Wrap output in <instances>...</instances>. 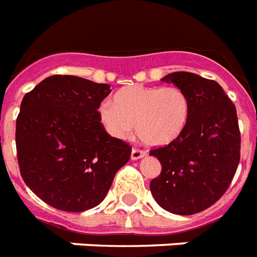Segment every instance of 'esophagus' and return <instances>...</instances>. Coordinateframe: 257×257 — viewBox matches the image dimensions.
<instances>
[{
    "instance_id": "34e87169",
    "label": "esophagus",
    "mask_w": 257,
    "mask_h": 257,
    "mask_svg": "<svg viewBox=\"0 0 257 257\" xmlns=\"http://www.w3.org/2000/svg\"><path fill=\"white\" fill-rule=\"evenodd\" d=\"M143 157H146V151L139 149H133V151H131V159L133 161H138V159Z\"/></svg>"
}]
</instances>
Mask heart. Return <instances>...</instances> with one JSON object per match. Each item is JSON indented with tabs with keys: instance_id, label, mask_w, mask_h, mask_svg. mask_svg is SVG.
Returning a JSON list of instances; mask_svg holds the SVG:
<instances>
[{
	"instance_id": "b5f03b06",
	"label": "heart",
	"mask_w": 257,
	"mask_h": 257,
	"mask_svg": "<svg viewBox=\"0 0 257 257\" xmlns=\"http://www.w3.org/2000/svg\"><path fill=\"white\" fill-rule=\"evenodd\" d=\"M191 114V100L176 86L123 87L98 108L100 123L115 139H127L135 126L137 137L150 147H163L179 138Z\"/></svg>"
}]
</instances>
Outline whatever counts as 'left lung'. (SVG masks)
Returning <instances> with one entry per match:
<instances>
[{"label":"left lung","instance_id":"1","mask_svg":"<svg viewBox=\"0 0 257 257\" xmlns=\"http://www.w3.org/2000/svg\"><path fill=\"white\" fill-rule=\"evenodd\" d=\"M162 81L186 91L191 114L179 138L150 151L162 164L150 190L163 210L194 215L216 203L232 182L240 162L236 107L217 82L198 74L176 71Z\"/></svg>","mask_w":257,"mask_h":257}]
</instances>
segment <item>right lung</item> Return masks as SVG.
<instances>
[{"instance_id":"1","label":"right lung","mask_w":257,"mask_h":257,"mask_svg":"<svg viewBox=\"0 0 257 257\" xmlns=\"http://www.w3.org/2000/svg\"><path fill=\"white\" fill-rule=\"evenodd\" d=\"M107 83L51 75L21 102L16 123L20 172L26 186L57 210L82 212L98 206L131 147L112 138L98 108Z\"/></svg>"}]
</instances>
